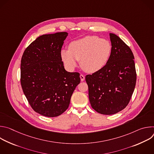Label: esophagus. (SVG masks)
<instances>
[{
    "mask_svg": "<svg viewBox=\"0 0 154 154\" xmlns=\"http://www.w3.org/2000/svg\"><path fill=\"white\" fill-rule=\"evenodd\" d=\"M80 80H81V81H82V82H83V81H84V80H85V76H84L83 75L80 74Z\"/></svg>",
    "mask_w": 154,
    "mask_h": 154,
    "instance_id": "obj_1",
    "label": "esophagus"
}]
</instances>
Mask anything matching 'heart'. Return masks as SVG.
Instances as JSON below:
<instances>
[{
  "mask_svg": "<svg viewBox=\"0 0 154 154\" xmlns=\"http://www.w3.org/2000/svg\"><path fill=\"white\" fill-rule=\"evenodd\" d=\"M112 52V45L107 39L97 36H87L71 42L69 49L61 51L62 61L72 70L80 60L82 69L86 72L95 73L108 63Z\"/></svg>",
  "mask_w": 154,
  "mask_h": 154,
  "instance_id": "b5f03b06",
  "label": "heart"
}]
</instances>
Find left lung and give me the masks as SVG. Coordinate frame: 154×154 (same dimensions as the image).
<instances>
[{
    "instance_id": "8db88e82",
    "label": "left lung",
    "mask_w": 154,
    "mask_h": 154,
    "mask_svg": "<svg viewBox=\"0 0 154 154\" xmlns=\"http://www.w3.org/2000/svg\"><path fill=\"white\" fill-rule=\"evenodd\" d=\"M112 52L100 71L87 75L89 100L97 113L110 115L124 109L134 91L137 73L130 48L116 35L109 33Z\"/></svg>"
}]
</instances>
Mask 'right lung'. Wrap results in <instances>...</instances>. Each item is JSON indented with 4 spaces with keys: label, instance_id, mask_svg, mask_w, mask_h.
I'll use <instances>...</instances> for the list:
<instances>
[{
    "label": "right lung",
    "instance_id": "right-lung-1",
    "mask_svg": "<svg viewBox=\"0 0 154 154\" xmlns=\"http://www.w3.org/2000/svg\"><path fill=\"white\" fill-rule=\"evenodd\" d=\"M67 32L43 35L26 49L21 58L20 84L33 110L56 117L69 107L71 97L80 82L79 72L64 68L61 48Z\"/></svg>",
    "mask_w": 154,
    "mask_h": 154
}]
</instances>
